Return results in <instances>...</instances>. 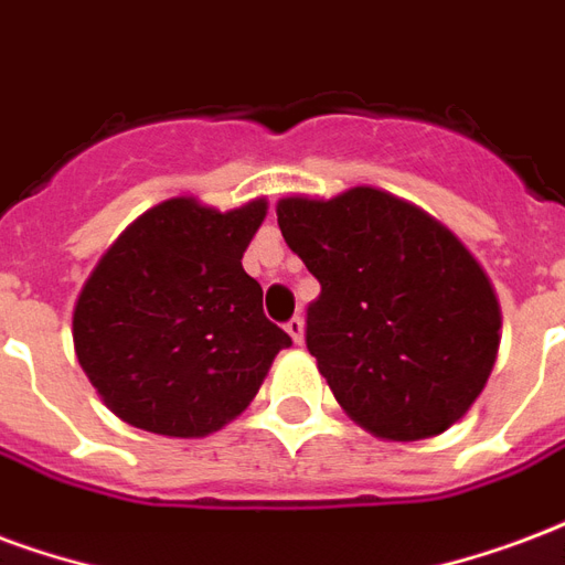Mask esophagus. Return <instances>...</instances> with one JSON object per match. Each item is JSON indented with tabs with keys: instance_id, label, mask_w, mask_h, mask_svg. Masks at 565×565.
I'll list each match as a JSON object with an SVG mask.
<instances>
[{
	"instance_id": "esophagus-1",
	"label": "esophagus",
	"mask_w": 565,
	"mask_h": 565,
	"mask_svg": "<svg viewBox=\"0 0 565 565\" xmlns=\"http://www.w3.org/2000/svg\"><path fill=\"white\" fill-rule=\"evenodd\" d=\"M284 329H287V335L294 338L296 344H302V341H305V320H302V317H294V320L284 326Z\"/></svg>"
}]
</instances>
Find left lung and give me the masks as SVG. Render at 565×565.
<instances>
[{"label": "left lung", "mask_w": 565, "mask_h": 565, "mask_svg": "<svg viewBox=\"0 0 565 565\" xmlns=\"http://www.w3.org/2000/svg\"><path fill=\"white\" fill-rule=\"evenodd\" d=\"M284 242L320 281L308 350L350 419L380 440L463 419L500 350V302L470 248L425 209L374 185L278 200Z\"/></svg>", "instance_id": "obj_1"}]
</instances>
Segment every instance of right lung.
Listing matches in <instances>:
<instances>
[{"label":"right lung","instance_id":"add662e5","mask_svg":"<svg viewBox=\"0 0 565 565\" xmlns=\"http://www.w3.org/2000/svg\"><path fill=\"white\" fill-rule=\"evenodd\" d=\"M266 198L221 212L198 198L146 209L83 284L71 335L116 416L164 437H209L248 407L290 335L263 315L242 254Z\"/></svg>","mask_w":565,"mask_h":565}]
</instances>
